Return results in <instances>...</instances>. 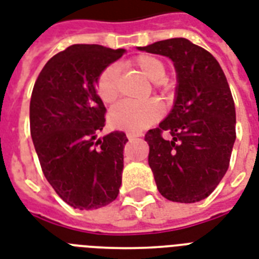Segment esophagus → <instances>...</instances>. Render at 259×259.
Listing matches in <instances>:
<instances>
[{
  "label": "esophagus",
  "mask_w": 259,
  "mask_h": 259,
  "mask_svg": "<svg viewBox=\"0 0 259 259\" xmlns=\"http://www.w3.org/2000/svg\"><path fill=\"white\" fill-rule=\"evenodd\" d=\"M138 136H139V135H135V134H127L128 140H134V139H136V138H138Z\"/></svg>",
  "instance_id": "esophagus-1"
}]
</instances>
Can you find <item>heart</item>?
Returning a JSON list of instances; mask_svg holds the SVG:
<instances>
[{
  "instance_id": "heart-1",
  "label": "heart",
  "mask_w": 259,
  "mask_h": 259,
  "mask_svg": "<svg viewBox=\"0 0 259 259\" xmlns=\"http://www.w3.org/2000/svg\"><path fill=\"white\" fill-rule=\"evenodd\" d=\"M131 65L144 74L150 81L154 82V88L166 94L169 93V85L166 83V67L161 59L154 55L142 54L134 58ZM96 89L102 101L112 104L119 97V67L115 63L107 66L98 75ZM163 108L157 100L144 102L123 101L112 108L109 112V123L115 128L127 131L130 134H140L150 125L157 123L162 117Z\"/></svg>"
}]
</instances>
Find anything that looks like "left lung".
I'll return each mask as SVG.
<instances>
[{
    "instance_id": "1",
    "label": "left lung",
    "mask_w": 259,
    "mask_h": 259,
    "mask_svg": "<svg viewBox=\"0 0 259 259\" xmlns=\"http://www.w3.org/2000/svg\"><path fill=\"white\" fill-rule=\"evenodd\" d=\"M140 50L169 57L178 77L170 115L144 136L158 190L170 201H201L228 170L236 138L235 104L227 78L211 53L184 37ZM163 132L172 139L165 140Z\"/></svg>"
}]
</instances>
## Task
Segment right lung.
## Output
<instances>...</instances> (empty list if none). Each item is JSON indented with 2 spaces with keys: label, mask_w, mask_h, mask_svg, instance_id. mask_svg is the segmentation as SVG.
Masks as SVG:
<instances>
[{
  "label": "right lung",
  "mask_w": 259,
  "mask_h": 259,
  "mask_svg": "<svg viewBox=\"0 0 259 259\" xmlns=\"http://www.w3.org/2000/svg\"><path fill=\"white\" fill-rule=\"evenodd\" d=\"M123 54V48L73 44L46 63L32 90L31 136L44 177L78 209H97L119 194L128 139L123 131L96 139L107 113L96 82Z\"/></svg>",
  "instance_id": "right-lung-1"
}]
</instances>
